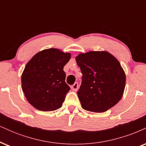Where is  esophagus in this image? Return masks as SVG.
Returning a JSON list of instances; mask_svg holds the SVG:
<instances>
[{"instance_id":"1","label":"esophagus","mask_w":146,"mask_h":146,"mask_svg":"<svg viewBox=\"0 0 146 146\" xmlns=\"http://www.w3.org/2000/svg\"><path fill=\"white\" fill-rule=\"evenodd\" d=\"M78 87H79L78 83L75 82L74 84L72 85V86H71V88H72V90H74V91H77V90H78Z\"/></svg>"}]
</instances>
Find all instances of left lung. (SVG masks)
Returning a JSON list of instances; mask_svg holds the SVG:
<instances>
[{"label":"left lung","mask_w":146,"mask_h":146,"mask_svg":"<svg viewBox=\"0 0 146 146\" xmlns=\"http://www.w3.org/2000/svg\"><path fill=\"white\" fill-rule=\"evenodd\" d=\"M82 78L78 96L84 110L104 113L123 96L125 75L119 61L107 51H89L75 58Z\"/></svg>","instance_id":"8db88e82"}]
</instances>
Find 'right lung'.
Instances as JSON below:
<instances>
[{
	"mask_svg": "<svg viewBox=\"0 0 146 146\" xmlns=\"http://www.w3.org/2000/svg\"><path fill=\"white\" fill-rule=\"evenodd\" d=\"M70 58L71 53L51 48L38 52L27 64L21 77L22 89L35 108L53 111L61 108L70 90L63 70Z\"/></svg>",
	"mask_w": 146,
	"mask_h": 146,
	"instance_id": "1",
	"label": "right lung"
}]
</instances>
